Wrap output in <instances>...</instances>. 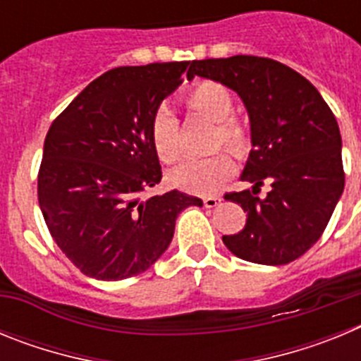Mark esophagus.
Listing matches in <instances>:
<instances>
[{
    "label": "esophagus",
    "mask_w": 361,
    "mask_h": 361,
    "mask_svg": "<svg viewBox=\"0 0 361 361\" xmlns=\"http://www.w3.org/2000/svg\"><path fill=\"white\" fill-rule=\"evenodd\" d=\"M202 202L206 208H215V206H219V204L222 202V199H220V197H204Z\"/></svg>",
    "instance_id": "obj_1"
}]
</instances>
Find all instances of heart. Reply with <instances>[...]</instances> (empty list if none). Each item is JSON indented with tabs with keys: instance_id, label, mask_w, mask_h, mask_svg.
<instances>
[{
	"instance_id": "1",
	"label": "heart",
	"mask_w": 361,
	"mask_h": 361,
	"mask_svg": "<svg viewBox=\"0 0 361 361\" xmlns=\"http://www.w3.org/2000/svg\"><path fill=\"white\" fill-rule=\"evenodd\" d=\"M183 103L191 114L213 123L209 148H226L237 155H242L250 148V130L244 121L233 116L235 101L228 86L204 79L184 92ZM149 141L164 164H173L178 161V121L170 108L159 106L153 111L149 121ZM233 170V159L226 152H219L208 159L180 162L170 171V180L184 191L212 195L228 180Z\"/></svg>"
}]
</instances>
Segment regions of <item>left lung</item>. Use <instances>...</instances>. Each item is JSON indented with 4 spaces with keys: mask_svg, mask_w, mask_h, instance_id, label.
<instances>
[{
    "mask_svg": "<svg viewBox=\"0 0 361 361\" xmlns=\"http://www.w3.org/2000/svg\"><path fill=\"white\" fill-rule=\"evenodd\" d=\"M200 75L237 92L251 121V149L242 180L253 190L226 193L247 213L226 247L242 260L282 266L322 237L345 173L336 117L320 92L298 72L269 57L233 56L191 63L188 79ZM271 183L266 197L259 186Z\"/></svg>",
    "mask_w": 361,
    "mask_h": 361,
    "instance_id": "8db88e82",
    "label": "left lung"
}]
</instances>
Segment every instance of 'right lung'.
Here are the masks:
<instances>
[{"mask_svg": "<svg viewBox=\"0 0 361 361\" xmlns=\"http://www.w3.org/2000/svg\"><path fill=\"white\" fill-rule=\"evenodd\" d=\"M188 65L108 70L49 128L37 200L52 238L82 275L123 280L145 273L168 250L178 213L202 206L177 190L145 199L162 178L149 121Z\"/></svg>", "mask_w": 361, "mask_h": 361, "instance_id": "1", "label": "right lung"}]
</instances>
